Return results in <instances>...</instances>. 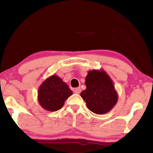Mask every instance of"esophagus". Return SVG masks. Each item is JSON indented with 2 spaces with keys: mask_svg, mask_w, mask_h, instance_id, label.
<instances>
[{
  "mask_svg": "<svg viewBox=\"0 0 153 153\" xmlns=\"http://www.w3.org/2000/svg\"><path fill=\"white\" fill-rule=\"evenodd\" d=\"M80 91H81V89H80V87L75 88L74 89V92L75 93V94H80Z\"/></svg>",
  "mask_w": 153,
  "mask_h": 153,
  "instance_id": "esophagus-1",
  "label": "esophagus"
}]
</instances>
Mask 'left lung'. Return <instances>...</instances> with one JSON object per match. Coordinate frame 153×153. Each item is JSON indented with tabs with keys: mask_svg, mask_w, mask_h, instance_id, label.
<instances>
[{
	"mask_svg": "<svg viewBox=\"0 0 153 153\" xmlns=\"http://www.w3.org/2000/svg\"><path fill=\"white\" fill-rule=\"evenodd\" d=\"M86 89L80 96L85 101L87 108L96 114L108 112L117 104L118 94L113 81L103 70L89 71L85 77Z\"/></svg>",
	"mask_w": 153,
	"mask_h": 153,
	"instance_id": "left-lung-1",
	"label": "left lung"
}]
</instances>
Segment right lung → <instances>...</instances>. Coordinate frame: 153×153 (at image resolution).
Wrapping results in <instances>:
<instances>
[{"instance_id": "right-lung-1", "label": "right lung", "mask_w": 153, "mask_h": 153, "mask_svg": "<svg viewBox=\"0 0 153 153\" xmlns=\"http://www.w3.org/2000/svg\"><path fill=\"white\" fill-rule=\"evenodd\" d=\"M73 94L68 85L56 75L49 77L38 89V101L45 110L56 111L60 109L65 101Z\"/></svg>"}]
</instances>
